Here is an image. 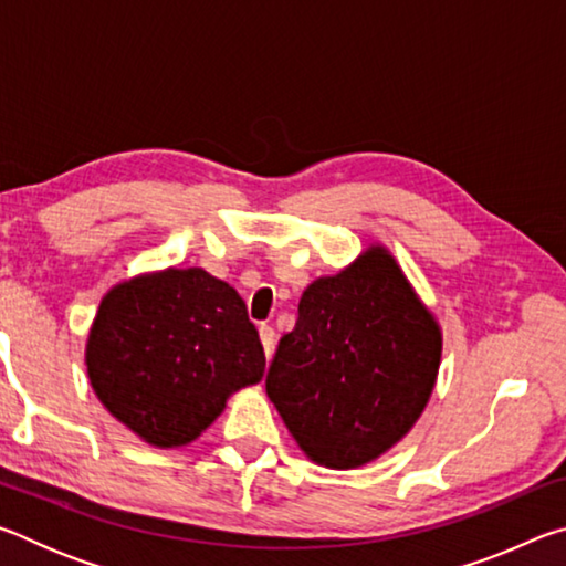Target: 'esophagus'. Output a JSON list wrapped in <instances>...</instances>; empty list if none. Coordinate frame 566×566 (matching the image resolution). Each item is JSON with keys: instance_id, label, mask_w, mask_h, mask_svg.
<instances>
[{"instance_id": "34e87169", "label": "esophagus", "mask_w": 566, "mask_h": 566, "mask_svg": "<svg viewBox=\"0 0 566 566\" xmlns=\"http://www.w3.org/2000/svg\"><path fill=\"white\" fill-rule=\"evenodd\" d=\"M260 339H262V347H264L266 359H270L272 354H274V329L266 327V324H262V327H260Z\"/></svg>"}]
</instances>
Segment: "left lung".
<instances>
[{
  "label": "left lung",
  "mask_w": 566,
  "mask_h": 566,
  "mask_svg": "<svg viewBox=\"0 0 566 566\" xmlns=\"http://www.w3.org/2000/svg\"><path fill=\"white\" fill-rule=\"evenodd\" d=\"M442 327L395 254L369 244L317 276L266 375V397L314 464L359 469L409 434L432 397Z\"/></svg>",
  "instance_id": "obj_1"
}]
</instances>
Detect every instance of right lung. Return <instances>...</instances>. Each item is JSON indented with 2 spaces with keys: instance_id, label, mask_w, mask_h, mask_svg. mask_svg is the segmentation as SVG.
Masks as SVG:
<instances>
[{
  "instance_id": "obj_1",
  "label": "right lung",
  "mask_w": 566,
  "mask_h": 566,
  "mask_svg": "<svg viewBox=\"0 0 566 566\" xmlns=\"http://www.w3.org/2000/svg\"><path fill=\"white\" fill-rule=\"evenodd\" d=\"M84 364L94 395L142 442L187 447L234 391L260 385L264 349L234 286L167 266L102 296Z\"/></svg>"
}]
</instances>
